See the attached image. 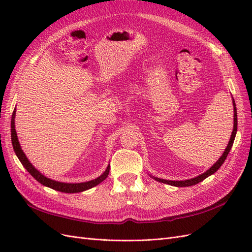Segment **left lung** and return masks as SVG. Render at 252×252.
<instances>
[{
	"label": "left lung",
	"mask_w": 252,
	"mask_h": 252,
	"mask_svg": "<svg viewBox=\"0 0 252 252\" xmlns=\"http://www.w3.org/2000/svg\"><path fill=\"white\" fill-rule=\"evenodd\" d=\"M232 105H233V130H232V133H231V136H230V140H229V142H228V145H227L226 149L224 150L222 157H220L218 159V161L215 164H213L207 171H205L204 173L197 175V177H195L193 179H189V180H185V181H169V180L159 179V178H157V177H152L151 174H149L150 177L152 179H155L158 182H161V183H164V184H168V185H171V186H175V187H189V186H193V185L197 184V183L204 181L206 178H208L209 175L215 173L220 168V167L223 165V163L225 162V159H226L228 154H229V151H230L232 145H233V141L235 139L236 131H238V114H236V107H235V102L233 100V97H232Z\"/></svg>",
	"instance_id": "left-lung-1"
}]
</instances>
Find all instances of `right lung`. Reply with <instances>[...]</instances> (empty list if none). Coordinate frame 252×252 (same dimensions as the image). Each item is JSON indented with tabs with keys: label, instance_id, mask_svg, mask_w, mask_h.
I'll use <instances>...</instances> for the list:
<instances>
[{
	"label": "right lung",
	"instance_id": "obj_1",
	"mask_svg": "<svg viewBox=\"0 0 252 252\" xmlns=\"http://www.w3.org/2000/svg\"><path fill=\"white\" fill-rule=\"evenodd\" d=\"M14 118H16V108L13 110L12 117H11V142H12V146L13 150L16 152V155L18 158L20 159V162L22 165L25 167V169L32 175V177L41 183L42 185L49 187L51 189H55L57 191L61 192H66V193H77V192H82L85 191V190H88L90 188H93L96 185L102 183L106 178L108 177L110 166L108 165L106 170L100 175V177L91 180L88 182H83V183H63V182H58L55 180H51L49 178H46L44 174H42L39 170H37L35 167L29 162V159L27 158L26 155L24 154V151L22 150L20 142L18 140V135L16 131V125H14Z\"/></svg>",
	"mask_w": 252,
	"mask_h": 252
}]
</instances>
